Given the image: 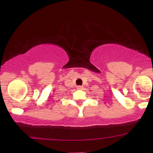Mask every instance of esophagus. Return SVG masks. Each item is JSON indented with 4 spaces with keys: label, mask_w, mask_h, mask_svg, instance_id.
<instances>
[{
    "label": "esophagus",
    "mask_w": 153,
    "mask_h": 153,
    "mask_svg": "<svg viewBox=\"0 0 153 153\" xmlns=\"http://www.w3.org/2000/svg\"><path fill=\"white\" fill-rule=\"evenodd\" d=\"M77 88H78V89L81 90V89L83 88V86H82V85H78V86H77Z\"/></svg>",
    "instance_id": "34e87169"
}]
</instances>
